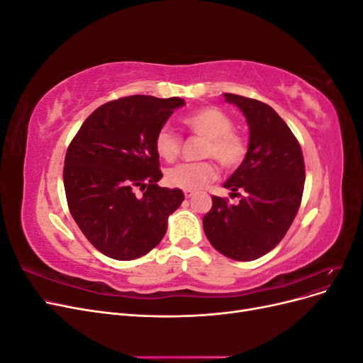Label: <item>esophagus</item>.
Masks as SVG:
<instances>
[{
	"label": "esophagus",
	"mask_w": 363,
	"mask_h": 363,
	"mask_svg": "<svg viewBox=\"0 0 363 363\" xmlns=\"http://www.w3.org/2000/svg\"><path fill=\"white\" fill-rule=\"evenodd\" d=\"M194 195H195L194 191H184V196H186V199H192Z\"/></svg>",
	"instance_id": "1"
}]
</instances>
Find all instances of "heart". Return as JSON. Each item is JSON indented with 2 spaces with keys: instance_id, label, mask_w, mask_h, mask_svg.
Instances as JSON below:
<instances>
[{
  "instance_id": "b5f03b06",
  "label": "heart",
  "mask_w": 363,
  "mask_h": 363,
  "mask_svg": "<svg viewBox=\"0 0 363 363\" xmlns=\"http://www.w3.org/2000/svg\"><path fill=\"white\" fill-rule=\"evenodd\" d=\"M182 123L194 135L206 139L201 156L215 157L227 169H235L247 156V142L235 128L233 119L218 107H203L186 115ZM159 157L174 162L182 150V139L169 127H162L155 138ZM218 177L216 164L211 160L200 163H183L167 172V182L172 188L183 191H200Z\"/></svg>"
}]
</instances>
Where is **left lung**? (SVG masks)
I'll return each mask as SVG.
<instances>
[{
    "label": "left lung",
    "mask_w": 363,
    "mask_h": 363,
    "mask_svg": "<svg viewBox=\"0 0 363 363\" xmlns=\"http://www.w3.org/2000/svg\"><path fill=\"white\" fill-rule=\"evenodd\" d=\"M224 98L239 107L250 128L247 156L224 188L245 194L238 204L213 195L203 227L221 255L248 262L267 255L289 230L301 203L304 159L298 140L272 107L235 94Z\"/></svg>",
    "instance_id": "left-lung-1"
}]
</instances>
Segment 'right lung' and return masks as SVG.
<instances>
[{"mask_svg":"<svg viewBox=\"0 0 363 363\" xmlns=\"http://www.w3.org/2000/svg\"><path fill=\"white\" fill-rule=\"evenodd\" d=\"M179 96L131 95L94 111L65 157L69 212L103 255L133 260L167 233L168 216L184 200L182 189L160 188L157 131L184 106ZM145 192L135 195V189Z\"/></svg>","mask_w":363,"mask_h":363,"instance_id":"right-lung-1","label":"right lung"}]
</instances>
